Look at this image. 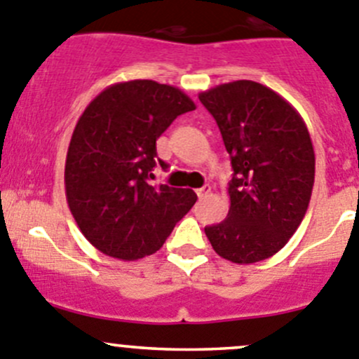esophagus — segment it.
Returning a JSON list of instances; mask_svg holds the SVG:
<instances>
[{
	"mask_svg": "<svg viewBox=\"0 0 359 359\" xmlns=\"http://www.w3.org/2000/svg\"><path fill=\"white\" fill-rule=\"evenodd\" d=\"M210 191H212V187H210L208 184H205V186L200 187V189H196V194H198V198H205V196H208V194H210Z\"/></svg>",
	"mask_w": 359,
	"mask_h": 359,
	"instance_id": "esophagus-1",
	"label": "esophagus"
}]
</instances>
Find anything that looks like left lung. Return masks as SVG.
Returning <instances> with one entry per match:
<instances>
[{"mask_svg":"<svg viewBox=\"0 0 359 359\" xmlns=\"http://www.w3.org/2000/svg\"><path fill=\"white\" fill-rule=\"evenodd\" d=\"M231 156L227 219L205 234L222 259L253 264L280 252L302 222L314 186L309 132L287 100L240 79L200 93Z\"/></svg>","mask_w":359,"mask_h":359,"instance_id":"left-lung-1","label":"left lung"}]
</instances>
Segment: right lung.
Listing matches in <instances>:
<instances>
[{"mask_svg":"<svg viewBox=\"0 0 359 359\" xmlns=\"http://www.w3.org/2000/svg\"><path fill=\"white\" fill-rule=\"evenodd\" d=\"M196 109L170 85L133 79L107 86L79 116L69 142L67 205L83 236L121 260L151 255L193 208L191 189L153 186L158 137L177 116Z\"/></svg>","mask_w":359,"mask_h":359,"instance_id":"right-lung-1","label":"right lung"}]
</instances>
